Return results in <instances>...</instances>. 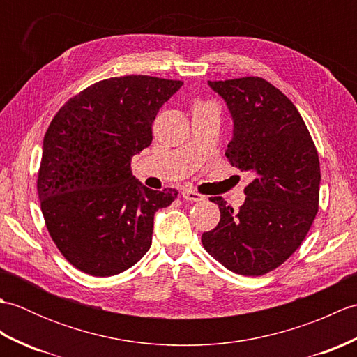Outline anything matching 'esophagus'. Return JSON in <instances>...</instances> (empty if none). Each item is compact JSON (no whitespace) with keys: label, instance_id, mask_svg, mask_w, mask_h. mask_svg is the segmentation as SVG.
I'll return each mask as SVG.
<instances>
[{"label":"esophagus","instance_id":"1","mask_svg":"<svg viewBox=\"0 0 357 357\" xmlns=\"http://www.w3.org/2000/svg\"><path fill=\"white\" fill-rule=\"evenodd\" d=\"M183 198H184L185 201H192V202L204 201V196L199 195V193L193 192V190H184V192H183Z\"/></svg>","mask_w":357,"mask_h":357}]
</instances>
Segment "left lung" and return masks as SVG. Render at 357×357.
Here are the masks:
<instances>
[{"mask_svg": "<svg viewBox=\"0 0 357 357\" xmlns=\"http://www.w3.org/2000/svg\"><path fill=\"white\" fill-rule=\"evenodd\" d=\"M233 119L225 150L231 165L253 174L245 202L234 211L210 198L221 219L202 233V245L225 268L261 276L285 262L312 227L319 204L321 167L298 109L279 89L257 77L208 81Z\"/></svg>", "mask_w": 357, "mask_h": 357, "instance_id": "left-lung-1", "label": "left lung"}]
</instances>
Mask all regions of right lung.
<instances>
[{"instance_id": "obj_1", "label": "right lung", "mask_w": 357, "mask_h": 357, "mask_svg": "<svg viewBox=\"0 0 357 357\" xmlns=\"http://www.w3.org/2000/svg\"><path fill=\"white\" fill-rule=\"evenodd\" d=\"M183 81L110 78L70 98L44 135L38 198L50 236L73 267L113 276L149 252L155 213L178 196L150 190L130 162L151 144V124Z\"/></svg>"}]
</instances>
